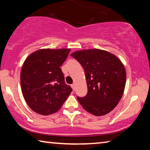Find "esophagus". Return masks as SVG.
Listing matches in <instances>:
<instances>
[{"mask_svg": "<svg viewBox=\"0 0 150 150\" xmlns=\"http://www.w3.org/2000/svg\"><path fill=\"white\" fill-rule=\"evenodd\" d=\"M71 87L73 88V91H75V83H73V84H72V85H71Z\"/></svg>", "mask_w": 150, "mask_h": 150, "instance_id": "obj_1", "label": "esophagus"}]
</instances>
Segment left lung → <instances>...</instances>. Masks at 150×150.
I'll return each instance as SVG.
<instances>
[{"mask_svg":"<svg viewBox=\"0 0 150 150\" xmlns=\"http://www.w3.org/2000/svg\"><path fill=\"white\" fill-rule=\"evenodd\" d=\"M71 56L83 67L87 94L77 96L83 108L92 115L103 116L115 108L122 96L126 73L121 61L106 51H77Z\"/></svg>","mask_w":150,"mask_h":150,"instance_id":"obj_1","label":"left lung"}]
</instances>
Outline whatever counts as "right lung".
<instances>
[{
  "label": "right lung",
  "mask_w": 150,
  "mask_h": 150,
  "mask_svg": "<svg viewBox=\"0 0 150 150\" xmlns=\"http://www.w3.org/2000/svg\"><path fill=\"white\" fill-rule=\"evenodd\" d=\"M70 49H43L26 58L20 73V85L28 105L35 112L50 115L56 112L72 92L65 84L60 67Z\"/></svg>",
  "instance_id": "obj_1"
}]
</instances>
